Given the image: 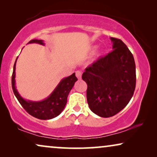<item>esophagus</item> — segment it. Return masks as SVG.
<instances>
[{
    "instance_id": "34e87169",
    "label": "esophagus",
    "mask_w": 157,
    "mask_h": 157,
    "mask_svg": "<svg viewBox=\"0 0 157 157\" xmlns=\"http://www.w3.org/2000/svg\"><path fill=\"white\" fill-rule=\"evenodd\" d=\"M81 75H82V73H81L80 71H76V76L78 79H80L81 78Z\"/></svg>"
}]
</instances>
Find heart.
Returning <instances> with one entry per match:
<instances>
[{"label": "heart", "mask_w": 157, "mask_h": 157, "mask_svg": "<svg viewBox=\"0 0 157 157\" xmlns=\"http://www.w3.org/2000/svg\"><path fill=\"white\" fill-rule=\"evenodd\" d=\"M96 46H94V47H92V50H94V49H96ZM98 54H99V53H98Z\"/></svg>", "instance_id": "1"}]
</instances>
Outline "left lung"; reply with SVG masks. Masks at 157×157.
<instances>
[{
	"label": "left lung",
	"instance_id": "8db88e82",
	"mask_svg": "<svg viewBox=\"0 0 157 157\" xmlns=\"http://www.w3.org/2000/svg\"><path fill=\"white\" fill-rule=\"evenodd\" d=\"M113 51L86 68L87 102L92 112L111 117L130 101L136 87V66L132 53L121 40L110 37Z\"/></svg>",
	"mask_w": 157,
	"mask_h": 157
}]
</instances>
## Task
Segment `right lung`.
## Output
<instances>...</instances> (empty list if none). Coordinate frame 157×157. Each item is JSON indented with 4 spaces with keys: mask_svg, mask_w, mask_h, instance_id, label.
Wrapping results in <instances>:
<instances>
[{
    "mask_svg": "<svg viewBox=\"0 0 157 157\" xmlns=\"http://www.w3.org/2000/svg\"><path fill=\"white\" fill-rule=\"evenodd\" d=\"M38 44L45 46V43L43 40L33 39L28 43L29 44ZM18 57L15 61L13 71L12 75V88L13 93L19 103L23 109L30 115L42 120L51 119L56 117L61 113L65 108L67 102L68 94L74 87V83L78 80L74 73L71 76L62 78L57 86L55 88L48 97L42 101L26 100L23 98L18 93L16 86V66Z\"/></svg>",
    "mask_w": 157,
    "mask_h": 157,
    "instance_id": "obj_1",
    "label": "right lung"
}]
</instances>
